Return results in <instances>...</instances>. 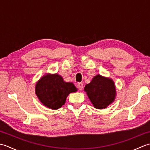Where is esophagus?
I'll list each match as a JSON object with an SVG mask.
<instances>
[{"label": "esophagus", "instance_id": "obj_1", "mask_svg": "<svg viewBox=\"0 0 150 150\" xmlns=\"http://www.w3.org/2000/svg\"><path fill=\"white\" fill-rule=\"evenodd\" d=\"M77 88L79 90L81 91L82 90V88H83V84L81 83V82H80V83H78Z\"/></svg>", "mask_w": 150, "mask_h": 150}]
</instances>
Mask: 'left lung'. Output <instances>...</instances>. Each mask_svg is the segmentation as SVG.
Instances as JSON below:
<instances>
[{
	"label": "left lung",
	"instance_id": "obj_1",
	"mask_svg": "<svg viewBox=\"0 0 150 150\" xmlns=\"http://www.w3.org/2000/svg\"><path fill=\"white\" fill-rule=\"evenodd\" d=\"M84 91L95 108L105 109L115 99L116 87L112 79L97 75L90 83L85 86Z\"/></svg>",
	"mask_w": 150,
	"mask_h": 150
}]
</instances>
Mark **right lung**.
I'll return each instance as SVG.
<instances>
[{
    "mask_svg": "<svg viewBox=\"0 0 150 150\" xmlns=\"http://www.w3.org/2000/svg\"><path fill=\"white\" fill-rule=\"evenodd\" d=\"M77 91L72 82H65L57 73H46L35 85V94L44 106L52 110H57L65 104L69 94Z\"/></svg>",
    "mask_w": 150,
    "mask_h": 150,
    "instance_id": "1",
    "label": "right lung"
}]
</instances>
